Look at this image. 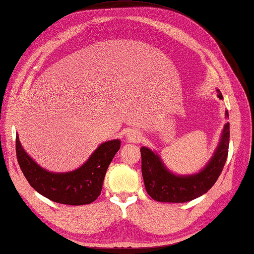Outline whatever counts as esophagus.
I'll use <instances>...</instances> for the list:
<instances>
[{
	"instance_id": "obj_1",
	"label": "esophagus",
	"mask_w": 254,
	"mask_h": 254,
	"mask_svg": "<svg viewBox=\"0 0 254 254\" xmlns=\"http://www.w3.org/2000/svg\"><path fill=\"white\" fill-rule=\"evenodd\" d=\"M126 139L128 142H140L142 139V134L134 129H130L126 133Z\"/></svg>"
}]
</instances>
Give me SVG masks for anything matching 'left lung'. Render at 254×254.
<instances>
[{"label": "left lung", "instance_id": "obj_1", "mask_svg": "<svg viewBox=\"0 0 254 254\" xmlns=\"http://www.w3.org/2000/svg\"><path fill=\"white\" fill-rule=\"evenodd\" d=\"M218 98L223 95L216 89ZM228 117V111H225ZM229 146V123L224 125L221 139L214 154L199 173L192 175H176L163 163L161 156L149 148L142 146L141 171L145 190L152 199L159 202L184 203L199 198L216 183L226 163Z\"/></svg>", "mask_w": 254, "mask_h": 254}]
</instances>
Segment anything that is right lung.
Masks as SVG:
<instances>
[{"label": "right lung", "instance_id": "right-lung-1", "mask_svg": "<svg viewBox=\"0 0 254 254\" xmlns=\"http://www.w3.org/2000/svg\"><path fill=\"white\" fill-rule=\"evenodd\" d=\"M121 148V140L101 143L77 170L54 173L44 170L28 155L16 136L17 161L28 183L37 192L61 204L83 205L98 199L106 171Z\"/></svg>", "mask_w": 254, "mask_h": 254}]
</instances>
